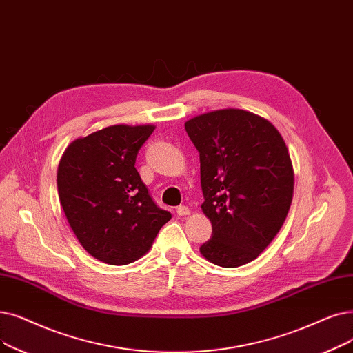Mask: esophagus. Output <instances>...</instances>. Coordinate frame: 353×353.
Instances as JSON below:
<instances>
[{"instance_id": "34e87169", "label": "esophagus", "mask_w": 353, "mask_h": 353, "mask_svg": "<svg viewBox=\"0 0 353 353\" xmlns=\"http://www.w3.org/2000/svg\"><path fill=\"white\" fill-rule=\"evenodd\" d=\"M176 213L179 214V216H186V214H189L190 213V209L188 208V206H179L177 209H176Z\"/></svg>"}]
</instances>
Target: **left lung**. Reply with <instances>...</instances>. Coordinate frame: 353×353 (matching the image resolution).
<instances>
[{
    "mask_svg": "<svg viewBox=\"0 0 353 353\" xmlns=\"http://www.w3.org/2000/svg\"><path fill=\"white\" fill-rule=\"evenodd\" d=\"M201 156L202 210L212 236L201 252L225 268L251 263L279 234L288 213L294 173L283 137L271 122L242 110L189 119Z\"/></svg>",
    "mask_w": 353,
    "mask_h": 353,
    "instance_id": "obj_1",
    "label": "left lung"
}]
</instances>
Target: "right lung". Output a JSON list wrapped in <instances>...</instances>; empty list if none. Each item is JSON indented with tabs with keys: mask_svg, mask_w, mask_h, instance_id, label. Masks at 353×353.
Returning <instances> with one entry per match:
<instances>
[{
	"mask_svg": "<svg viewBox=\"0 0 353 353\" xmlns=\"http://www.w3.org/2000/svg\"><path fill=\"white\" fill-rule=\"evenodd\" d=\"M154 125H112L74 140L57 168V190L82 247L111 265L143 256L172 213L148 193L135 159Z\"/></svg>",
	"mask_w": 353,
	"mask_h": 353,
	"instance_id": "1",
	"label": "right lung"
}]
</instances>
